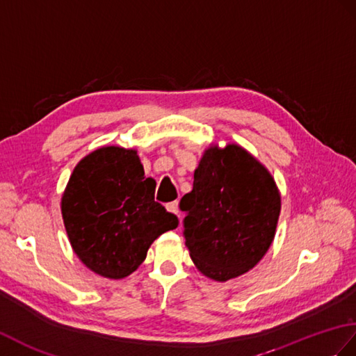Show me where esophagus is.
Masks as SVG:
<instances>
[{
	"label": "esophagus",
	"mask_w": 356,
	"mask_h": 356,
	"mask_svg": "<svg viewBox=\"0 0 356 356\" xmlns=\"http://www.w3.org/2000/svg\"><path fill=\"white\" fill-rule=\"evenodd\" d=\"M165 208H167V211L168 212H171V213H179V203L177 202H171V203H167V206H165Z\"/></svg>",
	"instance_id": "esophagus-1"
}]
</instances>
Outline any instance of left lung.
Segmentation results:
<instances>
[{
    "instance_id": "left-lung-1",
    "label": "left lung",
    "mask_w": 356,
    "mask_h": 356,
    "mask_svg": "<svg viewBox=\"0 0 356 356\" xmlns=\"http://www.w3.org/2000/svg\"><path fill=\"white\" fill-rule=\"evenodd\" d=\"M185 244L197 270L217 282L252 270L275 239L280 193L270 171L238 144L206 148L193 191L180 200Z\"/></svg>"
}]
</instances>
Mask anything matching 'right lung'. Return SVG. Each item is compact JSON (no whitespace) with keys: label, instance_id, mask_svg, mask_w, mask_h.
<instances>
[{"label":"right lung","instance_id":"1","mask_svg":"<svg viewBox=\"0 0 356 356\" xmlns=\"http://www.w3.org/2000/svg\"><path fill=\"white\" fill-rule=\"evenodd\" d=\"M154 188L135 148L104 145L76 165L60 209L72 250L90 271L127 277L154 239L177 227L175 213L154 202Z\"/></svg>","mask_w":356,"mask_h":356}]
</instances>
